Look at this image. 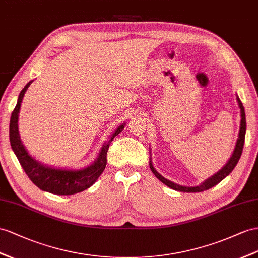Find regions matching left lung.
I'll return each instance as SVG.
<instances>
[{"mask_svg": "<svg viewBox=\"0 0 258 258\" xmlns=\"http://www.w3.org/2000/svg\"><path fill=\"white\" fill-rule=\"evenodd\" d=\"M236 100H237V103H239V107L241 109V126H240V133H239V138H237L236 141V145H235V148H234V151L232 154V157L230 158L228 163H226V166H224L219 172H217L216 174H214L211 177H209V179H207L206 181H205L204 183H202L201 185L198 186H182V185H179V184H175L173 182H171L167 179H164V177L159 174L156 171V169L154 168L153 163H151V161H149V167H150V170L153 171V173L159 179L163 184H166L167 186L171 187L172 189H175V190H180V192H186V193H198V192H204V190L206 189H209L213 186L217 185L218 183H220L224 177H226L227 175H229L231 172H232V170L235 168L236 163L239 162L240 160V157L242 155V151H243V146H244V141H245V132H246V120H245V111H244V107L243 104L240 100V98L236 96Z\"/></svg>", "mask_w": 258, "mask_h": 258, "instance_id": "1", "label": "left lung"}]
</instances>
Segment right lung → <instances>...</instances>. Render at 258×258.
Masks as SVG:
<instances>
[{
  "instance_id": "obj_1",
  "label": "right lung",
  "mask_w": 258,
  "mask_h": 258,
  "mask_svg": "<svg viewBox=\"0 0 258 258\" xmlns=\"http://www.w3.org/2000/svg\"><path fill=\"white\" fill-rule=\"evenodd\" d=\"M31 83L32 81H30L23 88L18 96L16 107L12 112L10 121V142L12 149L15 153L19 163H21L22 168L31 182L40 189L44 190V192H49L55 195H73L83 192V190L90 187L103 172L105 166H107V153L110 143L113 141V138L117 134H120L123 131L125 123L120 125L115 130L114 133L111 135L110 140L107 143H104L100 154H99L98 158L91 166L79 170L56 169L44 166V164L35 160L27 153L18 133L19 109H21V103L25 92Z\"/></svg>"
}]
</instances>
